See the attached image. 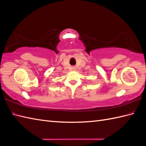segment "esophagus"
<instances>
[{"instance_id":"esophagus-1","label":"esophagus","mask_w":146,"mask_h":146,"mask_svg":"<svg viewBox=\"0 0 146 146\" xmlns=\"http://www.w3.org/2000/svg\"><path fill=\"white\" fill-rule=\"evenodd\" d=\"M76 69V67H74H74H72V70L73 71H75Z\"/></svg>"}]
</instances>
